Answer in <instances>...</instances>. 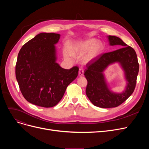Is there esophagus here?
I'll list each match as a JSON object with an SVG mask.
<instances>
[{"instance_id": "1", "label": "esophagus", "mask_w": 149, "mask_h": 149, "mask_svg": "<svg viewBox=\"0 0 149 149\" xmlns=\"http://www.w3.org/2000/svg\"><path fill=\"white\" fill-rule=\"evenodd\" d=\"M84 74V69L83 68H80L79 71V76H83Z\"/></svg>"}]
</instances>
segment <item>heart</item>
Listing matches in <instances>:
<instances>
[{
	"mask_svg": "<svg viewBox=\"0 0 149 149\" xmlns=\"http://www.w3.org/2000/svg\"><path fill=\"white\" fill-rule=\"evenodd\" d=\"M102 44L96 39H89L87 40L76 42L70 45L69 51L65 50L64 57L68 60H72L73 57H79L84 54L82 58L84 63H89L96 59L102 52Z\"/></svg>",
	"mask_w": 149,
	"mask_h": 149,
	"instance_id": "1",
	"label": "heart"
}]
</instances>
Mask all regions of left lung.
Returning a JSON list of instances; mask_svg holds the SVG:
<instances>
[{"label":"left lung","mask_w":149,"mask_h":149,"mask_svg":"<svg viewBox=\"0 0 149 149\" xmlns=\"http://www.w3.org/2000/svg\"><path fill=\"white\" fill-rule=\"evenodd\" d=\"M111 46L119 45L121 48L104 53L86 65L84 75L88 80L86 95L95 106L101 108L115 107L124 102L134 92L139 72V63L135 51L121 39L107 36ZM119 62L125 71L127 82L126 89L121 93L112 92L108 88L103 74L110 64Z\"/></svg>","instance_id":"obj_1"}]
</instances>
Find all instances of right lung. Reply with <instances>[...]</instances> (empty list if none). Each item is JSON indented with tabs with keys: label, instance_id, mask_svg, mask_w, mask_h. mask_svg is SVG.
I'll return each mask as SVG.
<instances>
[{
	"label": "right lung",
	"instance_id": "1",
	"mask_svg": "<svg viewBox=\"0 0 149 149\" xmlns=\"http://www.w3.org/2000/svg\"><path fill=\"white\" fill-rule=\"evenodd\" d=\"M60 35L42 33L20 49L15 65V77L24 98L34 105L51 107L63 97L68 86L78 75L79 68H62L56 62Z\"/></svg>",
	"mask_w": 149,
	"mask_h": 149
}]
</instances>
